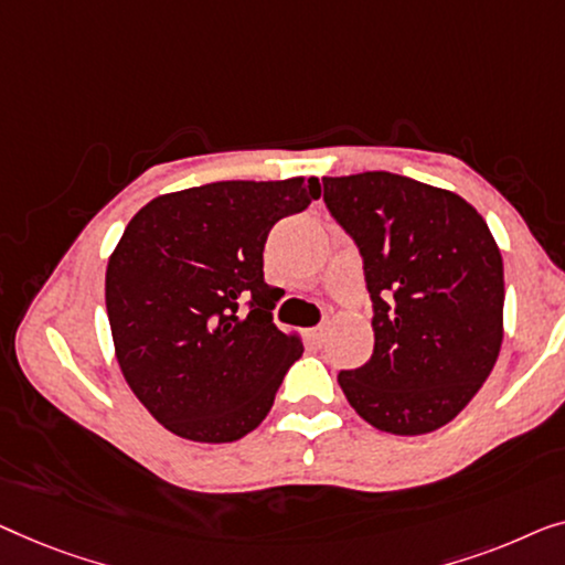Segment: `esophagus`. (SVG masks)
<instances>
[{"label": "esophagus", "mask_w": 565, "mask_h": 565, "mask_svg": "<svg viewBox=\"0 0 565 565\" xmlns=\"http://www.w3.org/2000/svg\"><path fill=\"white\" fill-rule=\"evenodd\" d=\"M324 335H328V330H324V328H315V330L307 332V338L312 340L315 345H322L324 343Z\"/></svg>", "instance_id": "obj_1"}]
</instances>
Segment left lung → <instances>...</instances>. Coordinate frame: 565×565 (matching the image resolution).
<instances>
[{
    "mask_svg": "<svg viewBox=\"0 0 565 565\" xmlns=\"http://www.w3.org/2000/svg\"><path fill=\"white\" fill-rule=\"evenodd\" d=\"M324 204L361 248L373 355L338 384L365 423L427 435L473 399L504 338V266L463 196L388 171L322 177Z\"/></svg>",
    "mask_w": 565,
    "mask_h": 565,
    "instance_id": "8db88e82",
    "label": "left lung"
}]
</instances>
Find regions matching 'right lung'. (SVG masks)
Returning <instances> with one entry per match:
<instances>
[{
    "label": "right lung",
    "mask_w": 565,
    "mask_h": 565,
    "mask_svg": "<svg viewBox=\"0 0 565 565\" xmlns=\"http://www.w3.org/2000/svg\"><path fill=\"white\" fill-rule=\"evenodd\" d=\"M320 181H214L150 200L107 260L105 301L120 371L166 430L233 443L264 423L305 345L271 322L264 245ZM252 299L243 316L239 301Z\"/></svg>",
    "instance_id": "add662e5"
}]
</instances>
